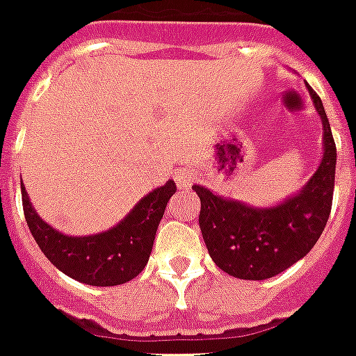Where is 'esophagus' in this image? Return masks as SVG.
<instances>
[{"label": "esophagus", "mask_w": 356, "mask_h": 356, "mask_svg": "<svg viewBox=\"0 0 356 356\" xmlns=\"http://www.w3.org/2000/svg\"><path fill=\"white\" fill-rule=\"evenodd\" d=\"M173 179H175V183H177V186L181 191H186V188H191L192 181H194V175H192L191 170H177L175 171V175H173Z\"/></svg>", "instance_id": "1"}]
</instances>
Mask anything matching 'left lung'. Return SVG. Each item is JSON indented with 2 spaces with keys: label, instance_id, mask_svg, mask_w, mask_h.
I'll list each match as a JSON object with an SVG mask.
<instances>
[{
  "label": "left lung",
  "instance_id": "left-lung-1",
  "mask_svg": "<svg viewBox=\"0 0 356 356\" xmlns=\"http://www.w3.org/2000/svg\"><path fill=\"white\" fill-rule=\"evenodd\" d=\"M323 120V160L296 196L273 207L226 200L194 185L202 202L200 230L213 262L228 275L262 281L304 259L325 230L332 209L336 143L321 97L307 86Z\"/></svg>",
  "mask_w": 356,
  "mask_h": 356
}]
</instances>
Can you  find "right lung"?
I'll return each instance as SVG.
<instances>
[{"label":"right lung","mask_w":356,"mask_h":356,"mask_svg":"<svg viewBox=\"0 0 356 356\" xmlns=\"http://www.w3.org/2000/svg\"><path fill=\"white\" fill-rule=\"evenodd\" d=\"M20 188L26 222L44 257L60 272L92 286L122 285L143 272L165 205L177 191L175 183L168 181L164 186H158L143 196L111 230L73 238L47 225L31 207L22 183Z\"/></svg>","instance_id":"obj_1"}]
</instances>
